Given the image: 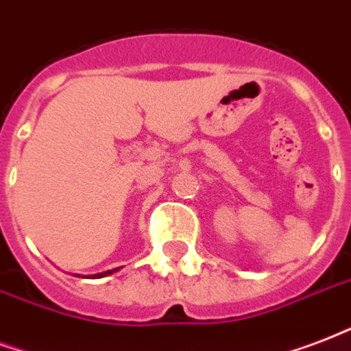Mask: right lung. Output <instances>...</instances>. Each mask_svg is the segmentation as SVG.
<instances>
[{
  "label": "right lung",
  "mask_w": 351,
  "mask_h": 351,
  "mask_svg": "<svg viewBox=\"0 0 351 351\" xmlns=\"http://www.w3.org/2000/svg\"><path fill=\"white\" fill-rule=\"evenodd\" d=\"M121 267H117V269H110V271H104V273H97V274H89L91 278H102V276H108V274H113L117 273ZM77 276H80V274H77Z\"/></svg>",
  "instance_id": "right-lung-1"
}]
</instances>
